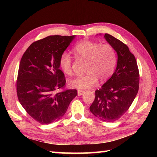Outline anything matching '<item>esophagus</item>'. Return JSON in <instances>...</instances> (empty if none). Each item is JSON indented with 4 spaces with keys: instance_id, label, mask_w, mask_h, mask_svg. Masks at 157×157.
<instances>
[{
    "instance_id": "34e87169",
    "label": "esophagus",
    "mask_w": 157,
    "mask_h": 157,
    "mask_svg": "<svg viewBox=\"0 0 157 157\" xmlns=\"http://www.w3.org/2000/svg\"><path fill=\"white\" fill-rule=\"evenodd\" d=\"M77 92H78V96H82V95L84 94V90H78Z\"/></svg>"
}]
</instances>
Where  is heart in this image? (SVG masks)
Returning <instances> with one entry per match:
<instances>
[{
    "mask_svg": "<svg viewBox=\"0 0 157 157\" xmlns=\"http://www.w3.org/2000/svg\"><path fill=\"white\" fill-rule=\"evenodd\" d=\"M77 58L86 60L85 73L69 81L71 87L88 89L96 84L98 79L101 82L107 80L113 74L117 64L115 51L110 44H100L98 42L83 40L73 48ZM72 58L67 52H63L59 58V65L63 73L67 75L73 73Z\"/></svg>",
    "mask_w": 157,
    "mask_h": 157,
    "instance_id": "obj_1",
    "label": "heart"
}]
</instances>
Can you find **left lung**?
<instances>
[{
	"instance_id": "8db88e82",
	"label": "left lung",
	"mask_w": 157,
	"mask_h": 157,
	"mask_svg": "<svg viewBox=\"0 0 157 157\" xmlns=\"http://www.w3.org/2000/svg\"><path fill=\"white\" fill-rule=\"evenodd\" d=\"M105 40L117 53L115 71L101 88L95 91L90 111L99 119L112 122L129 109L139 90L140 74L136 59L122 42L105 33Z\"/></svg>"
}]
</instances>
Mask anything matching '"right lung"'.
Listing matches in <instances>:
<instances>
[{
    "instance_id": "add662e5",
    "label": "right lung",
    "mask_w": 157,
    "mask_h": 157,
    "mask_svg": "<svg viewBox=\"0 0 157 157\" xmlns=\"http://www.w3.org/2000/svg\"><path fill=\"white\" fill-rule=\"evenodd\" d=\"M73 36H48L34 42L23 54L16 82L19 101L40 124L59 120L67 111L77 90L58 92L65 87L59 58L74 39Z\"/></svg>"
}]
</instances>
